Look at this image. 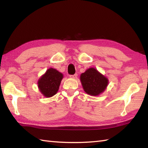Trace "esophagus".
I'll use <instances>...</instances> for the list:
<instances>
[{
	"label": "esophagus",
	"instance_id": "obj_1",
	"mask_svg": "<svg viewBox=\"0 0 148 148\" xmlns=\"http://www.w3.org/2000/svg\"><path fill=\"white\" fill-rule=\"evenodd\" d=\"M69 76H70L71 78H77V74H73V75H70Z\"/></svg>",
	"mask_w": 148,
	"mask_h": 148
}]
</instances>
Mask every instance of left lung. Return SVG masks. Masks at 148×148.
Instances as JSON below:
<instances>
[{
    "label": "left lung",
    "mask_w": 148,
    "mask_h": 148,
    "mask_svg": "<svg viewBox=\"0 0 148 148\" xmlns=\"http://www.w3.org/2000/svg\"><path fill=\"white\" fill-rule=\"evenodd\" d=\"M80 79L85 92L93 96L102 93L108 84V78L94 68H90L81 74Z\"/></svg>",
    "instance_id": "obj_1"
}]
</instances>
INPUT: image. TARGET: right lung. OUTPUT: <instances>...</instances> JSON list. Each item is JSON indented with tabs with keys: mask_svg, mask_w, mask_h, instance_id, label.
I'll return each mask as SVG.
<instances>
[{
	"mask_svg": "<svg viewBox=\"0 0 148 148\" xmlns=\"http://www.w3.org/2000/svg\"><path fill=\"white\" fill-rule=\"evenodd\" d=\"M63 78V74L56 69L50 68L40 78L38 87L44 96L52 97L56 93Z\"/></svg>",
	"mask_w": 148,
	"mask_h": 148,
	"instance_id": "obj_1",
	"label": "right lung"
}]
</instances>
